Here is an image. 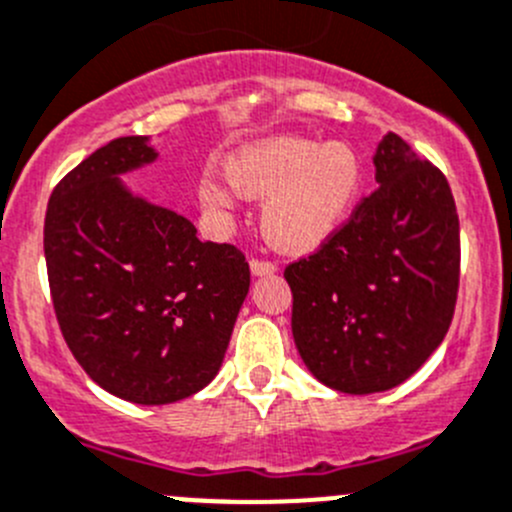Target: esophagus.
Returning a JSON list of instances; mask_svg holds the SVG:
<instances>
[{
    "label": "esophagus",
    "instance_id": "obj_1",
    "mask_svg": "<svg viewBox=\"0 0 512 512\" xmlns=\"http://www.w3.org/2000/svg\"><path fill=\"white\" fill-rule=\"evenodd\" d=\"M252 275H272L277 270V265L272 260H262V257H252L250 260Z\"/></svg>",
    "mask_w": 512,
    "mask_h": 512
}]
</instances>
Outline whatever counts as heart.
<instances>
[{
	"mask_svg": "<svg viewBox=\"0 0 512 512\" xmlns=\"http://www.w3.org/2000/svg\"><path fill=\"white\" fill-rule=\"evenodd\" d=\"M360 185V160L347 145L275 137L237 152L230 172L205 170L200 200L220 217H230L242 195L265 200V235L282 250L307 252L340 230L355 207Z\"/></svg>",
	"mask_w": 512,
	"mask_h": 512,
	"instance_id": "1",
	"label": "heart"
}]
</instances>
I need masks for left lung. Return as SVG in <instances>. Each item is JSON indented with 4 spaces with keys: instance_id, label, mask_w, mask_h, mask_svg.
Segmentation results:
<instances>
[{
    "instance_id": "8db88e82",
    "label": "left lung",
    "mask_w": 512,
    "mask_h": 512,
    "mask_svg": "<svg viewBox=\"0 0 512 512\" xmlns=\"http://www.w3.org/2000/svg\"><path fill=\"white\" fill-rule=\"evenodd\" d=\"M375 167L377 190L285 267L302 360L350 395L408 380L448 335L460 287V222L443 172L395 132Z\"/></svg>"
}]
</instances>
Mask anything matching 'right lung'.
I'll list each match as a JSON object with an SVG mask.
<instances>
[{
	"label": "right lung",
	"instance_id": "right-lung-1",
	"mask_svg": "<svg viewBox=\"0 0 512 512\" xmlns=\"http://www.w3.org/2000/svg\"><path fill=\"white\" fill-rule=\"evenodd\" d=\"M155 157L145 137H117L57 182L44 217L64 342L99 388L140 405L205 388L250 290L242 250L202 242L187 217L119 185Z\"/></svg>",
	"mask_w": 512,
	"mask_h": 512
}]
</instances>
